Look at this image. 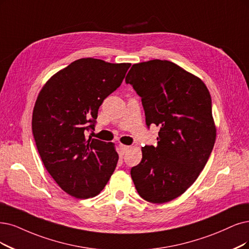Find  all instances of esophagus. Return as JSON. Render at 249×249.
Instances as JSON below:
<instances>
[{
  "label": "esophagus",
  "mask_w": 249,
  "mask_h": 249,
  "mask_svg": "<svg viewBox=\"0 0 249 249\" xmlns=\"http://www.w3.org/2000/svg\"><path fill=\"white\" fill-rule=\"evenodd\" d=\"M119 149H120V152H121L122 154H126L127 151L129 150V146L125 145V144H120L119 145Z\"/></svg>",
  "instance_id": "esophagus-1"
}]
</instances>
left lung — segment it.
Returning a JSON list of instances; mask_svg holds the SVG:
<instances>
[{"mask_svg": "<svg viewBox=\"0 0 249 249\" xmlns=\"http://www.w3.org/2000/svg\"><path fill=\"white\" fill-rule=\"evenodd\" d=\"M125 82L142 98L148 128H160L157 145L142 148L131 178L142 199L165 203L194 183L213 152L216 130L209 91L199 78L160 59L133 64Z\"/></svg>", "mask_w": 249, "mask_h": 249, "instance_id": "8db88e82", "label": "left lung"}]
</instances>
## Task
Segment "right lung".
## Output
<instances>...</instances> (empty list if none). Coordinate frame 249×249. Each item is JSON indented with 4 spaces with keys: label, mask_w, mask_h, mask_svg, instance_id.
Listing matches in <instances>:
<instances>
[{
    "label": "right lung",
    "mask_w": 249,
    "mask_h": 249,
    "mask_svg": "<svg viewBox=\"0 0 249 249\" xmlns=\"http://www.w3.org/2000/svg\"><path fill=\"white\" fill-rule=\"evenodd\" d=\"M130 63L81 58L55 73L35 104L32 129L36 149L57 185L69 195H98L119 156L112 142L86 139L105 98L121 85Z\"/></svg>",
    "instance_id": "1"
}]
</instances>
